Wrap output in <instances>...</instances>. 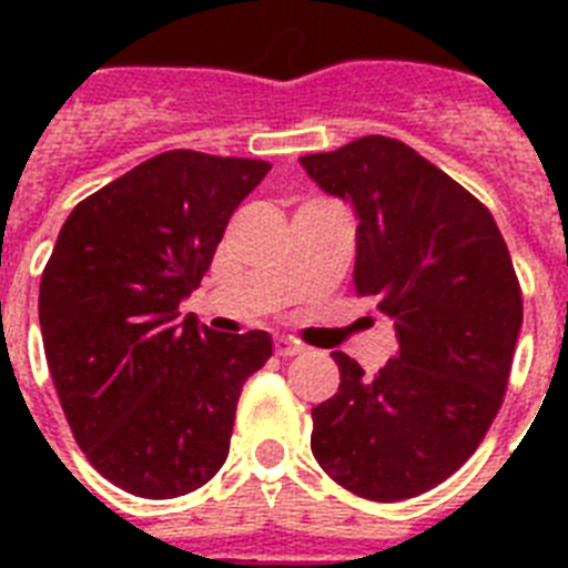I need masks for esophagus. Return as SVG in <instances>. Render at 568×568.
<instances>
[{
    "label": "esophagus",
    "mask_w": 568,
    "mask_h": 568,
    "mask_svg": "<svg viewBox=\"0 0 568 568\" xmlns=\"http://www.w3.org/2000/svg\"><path fill=\"white\" fill-rule=\"evenodd\" d=\"M273 346H275V355H281V358H293V355L304 353V346L293 338H275Z\"/></svg>",
    "instance_id": "esophagus-1"
}]
</instances>
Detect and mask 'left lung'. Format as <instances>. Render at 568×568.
<instances>
[{"label": "left lung", "mask_w": 568, "mask_h": 568, "mask_svg": "<svg viewBox=\"0 0 568 568\" xmlns=\"http://www.w3.org/2000/svg\"><path fill=\"white\" fill-rule=\"evenodd\" d=\"M301 164L353 207L355 293L398 335L375 375L333 353L341 386L313 409L310 446L353 495L415 498L466 464L504 404L524 324L518 275L489 210L409 144L364 135Z\"/></svg>", "instance_id": "obj_1"}]
</instances>
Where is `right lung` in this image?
Masks as SVG:
<instances>
[{"instance_id": "obj_1", "label": "right lung", "mask_w": 568, "mask_h": 568, "mask_svg": "<svg viewBox=\"0 0 568 568\" xmlns=\"http://www.w3.org/2000/svg\"><path fill=\"white\" fill-rule=\"evenodd\" d=\"M258 159L168 150L73 207L39 287L50 378L110 484L168 500L230 453L241 386L273 355L261 329L215 335L179 304L202 284Z\"/></svg>"}]
</instances>
